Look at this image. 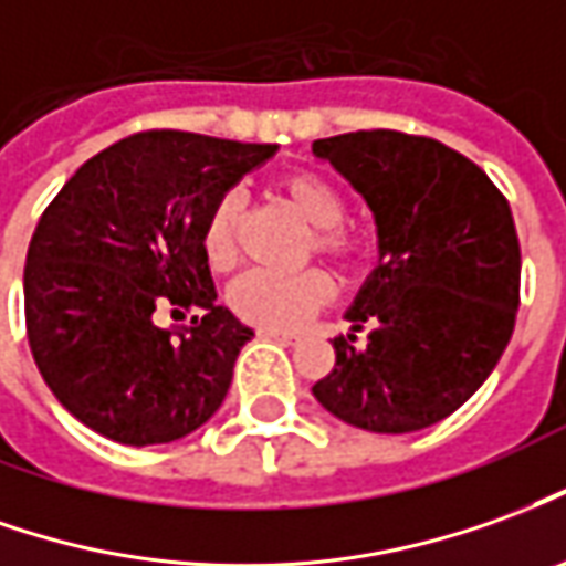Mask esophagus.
Wrapping results in <instances>:
<instances>
[{
  "instance_id": "obj_1",
  "label": "esophagus",
  "mask_w": 566,
  "mask_h": 566,
  "mask_svg": "<svg viewBox=\"0 0 566 566\" xmlns=\"http://www.w3.org/2000/svg\"><path fill=\"white\" fill-rule=\"evenodd\" d=\"M260 337L272 339V343H282V346H294L296 334H284V331H260Z\"/></svg>"
}]
</instances>
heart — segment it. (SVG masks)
Returning <instances> with one entry per match:
<instances>
[{"mask_svg": "<svg viewBox=\"0 0 566 566\" xmlns=\"http://www.w3.org/2000/svg\"><path fill=\"white\" fill-rule=\"evenodd\" d=\"M282 199L303 217L312 232V244L318 254L349 260L358 251V242L339 220L346 214V201L339 189L324 180L322 174L291 171L279 180ZM242 217L239 192H223L201 227V254L214 270H229L235 260V227ZM331 300V282L318 270L282 272L251 270L239 275L229 287V306L242 322L263 331H296L300 324L318 312Z\"/></svg>", "mask_w": 566, "mask_h": 566, "instance_id": "b5f03b06", "label": "heart"}]
</instances>
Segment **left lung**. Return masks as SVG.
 I'll use <instances>...</instances> for the list:
<instances>
[{
	"label": "left lung",
	"instance_id": "obj_1",
	"mask_svg": "<svg viewBox=\"0 0 566 566\" xmlns=\"http://www.w3.org/2000/svg\"><path fill=\"white\" fill-rule=\"evenodd\" d=\"M312 156L367 201L379 254L346 310L367 346L334 339L337 365L312 395L355 429H429L481 389L515 331L521 248L509 201L432 137L339 134L315 140Z\"/></svg>",
	"mask_w": 566,
	"mask_h": 566
}]
</instances>
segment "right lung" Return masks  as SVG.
Masks as SVG:
<instances>
[{"label":"right lung","instance_id":"obj_1","mask_svg":"<svg viewBox=\"0 0 566 566\" xmlns=\"http://www.w3.org/2000/svg\"><path fill=\"white\" fill-rule=\"evenodd\" d=\"M189 132H144L78 168L33 232L23 270L39 374L78 422L118 444H168L223 405L254 331L217 306L201 227L214 201L275 156ZM199 308L187 328L151 312Z\"/></svg>","mask_w":566,"mask_h":566}]
</instances>
